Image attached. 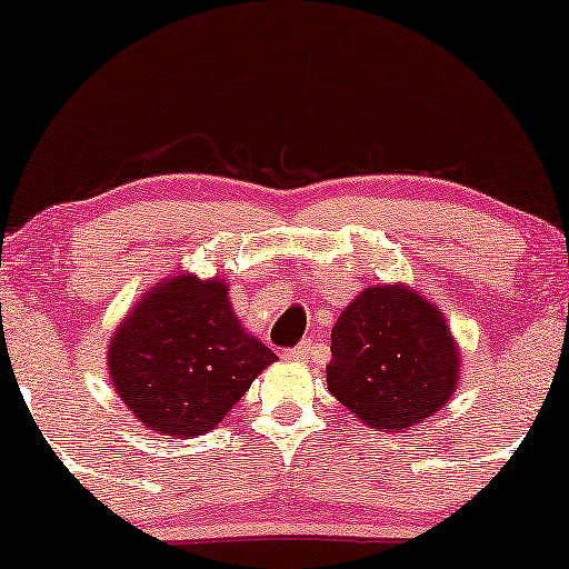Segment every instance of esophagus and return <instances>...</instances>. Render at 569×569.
Segmentation results:
<instances>
[{
	"mask_svg": "<svg viewBox=\"0 0 569 569\" xmlns=\"http://www.w3.org/2000/svg\"><path fill=\"white\" fill-rule=\"evenodd\" d=\"M313 349H316V345H313V341H310V339L300 341L298 347L287 352V360H292V362H308L310 355H313Z\"/></svg>",
	"mask_w": 569,
	"mask_h": 569,
	"instance_id": "obj_1",
	"label": "esophagus"
}]
</instances>
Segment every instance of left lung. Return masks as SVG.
Wrapping results in <instances>:
<instances>
[{
	"label": "left lung",
	"mask_w": 569,
	"mask_h": 569,
	"mask_svg": "<svg viewBox=\"0 0 569 569\" xmlns=\"http://www.w3.org/2000/svg\"><path fill=\"white\" fill-rule=\"evenodd\" d=\"M461 349L442 310L409 284H370L331 329L326 383L333 399L380 432H407L448 407Z\"/></svg>",
	"instance_id": "1"
}]
</instances>
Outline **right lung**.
Here are the masks:
<instances>
[{"label": "right lung", "instance_id": "add662e5", "mask_svg": "<svg viewBox=\"0 0 569 569\" xmlns=\"http://www.w3.org/2000/svg\"><path fill=\"white\" fill-rule=\"evenodd\" d=\"M228 279H162L108 341V378L131 417L166 438L214 430L277 355L243 329Z\"/></svg>", "mask_w": 569, "mask_h": 569}]
</instances>
